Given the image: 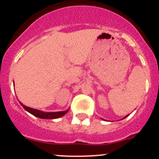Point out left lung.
<instances>
[{
  "label": "left lung",
  "mask_w": 159,
  "mask_h": 159,
  "mask_svg": "<svg viewBox=\"0 0 159 159\" xmlns=\"http://www.w3.org/2000/svg\"><path fill=\"white\" fill-rule=\"evenodd\" d=\"M128 116H129V115H126V116H124V117L123 118V119H125V117H127ZM123 119H122V120H123Z\"/></svg>",
  "instance_id": "left-lung-1"
}]
</instances>
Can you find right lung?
Segmentation results:
<instances>
[{"label": "right lung", "instance_id": "add662e5", "mask_svg": "<svg viewBox=\"0 0 159 159\" xmlns=\"http://www.w3.org/2000/svg\"><path fill=\"white\" fill-rule=\"evenodd\" d=\"M20 104L27 112L30 113L34 116H36V117L41 118V119H56V118H59L63 116V115H65L69 111V110H66L65 111H59V112H43V111L37 110V109H34L31 108V107L25 106V105H24L21 102H20Z\"/></svg>", "mask_w": 159, "mask_h": 159}]
</instances>
